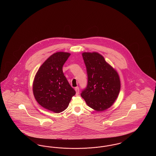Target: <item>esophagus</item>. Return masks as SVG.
<instances>
[{
	"label": "esophagus",
	"instance_id": "34e87169",
	"mask_svg": "<svg viewBox=\"0 0 156 156\" xmlns=\"http://www.w3.org/2000/svg\"><path fill=\"white\" fill-rule=\"evenodd\" d=\"M75 91H76V95H78L79 94H80V88H79V87H76L75 88Z\"/></svg>",
	"mask_w": 156,
	"mask_h": 156
}]
</instances>
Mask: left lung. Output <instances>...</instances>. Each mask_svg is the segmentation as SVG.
I'll return each instance as SVG.
<instances>
[{
  "label": "left lung",
  "mask_w": 156,
  "mask_h": 156,
  "mask_svg": "<svg viewBox=\"0 0 156 156\" xmlns=\"http://www.w3.org/2000/svg\"><path fill=\"white\" fill-rule=\"evenodd\" d=\"M82 57L88 81L81 95L90 108L97 111L106 110L118 97L120 89L119 75L98 52H83Z\"/></svg>",
  "instance_id": "obj_1"
}]
</instances>
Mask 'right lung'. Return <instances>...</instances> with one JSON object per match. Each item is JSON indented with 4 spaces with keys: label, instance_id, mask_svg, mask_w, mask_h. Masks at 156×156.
<instances>
[{
    "label": "right lung",
    "instance_id": "obj_1",
    "mask_svg": "<svg viewBox=\"0 0 156 156\" xmlns=\"http://www.w3.org/2000/svg\"><path fill=\"white\" fill-rule=\"evenodd\" d=\"M70 55L64 52L51 55L40 67L33 82V94L37 102L55 113L64 111L76 94L62 71Z\"/></svg>",
    "mask_w": 156,
    "mask_h": 156
}]
</instances>
